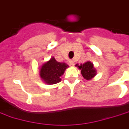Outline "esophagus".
<instances>
[{"label": "esophagus", "mask_w": 129, "mask_h": 129, "mask_svg": "<svg viewBox=\"0 0 129 129\" xmlns=\"http://www.w3.org/2000/svg\"><path fill=\"white\" fill-rule=\"evenodd\" d=\"M70 65H72V66H73V65H74V61L72 60H72H70Z\"/></svg>", "instance_id": "esophagus-1"}]
</instances>
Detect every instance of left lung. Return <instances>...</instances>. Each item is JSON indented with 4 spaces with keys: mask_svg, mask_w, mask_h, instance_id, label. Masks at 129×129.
<instances>
[{
    "mask_svg": "<svg viewBox=\"0 0 129 129\" xmlns=\"http://www.w3.org/2000/svg\"><path fill=\"white\" fill-rule=\"evenodd\" d=\"M78 67L79 70H81V72L83 78L86 80L91 79L96 74V71L94 69L93 64L90 62H86L83 64L78 66Z\"/></svg>",
    "mask_w": 129,
    "mask_h": 129,
    "instance_id": "left-lung-1",
    "label": "left lung"
}]
</instances>
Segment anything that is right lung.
I'll return each mask as SVG.
<instances>
[{
    "label": "right lung",
    "instance_id": "1",
    "mask_svg": "<svg viewBox=\"0 0 129 129\" xmlns=\"http://www.w3.org/2000/svg\"><path fill=\"white\" fill-rule=\"evenodd\" d=\"M68 67L64 62H58L52 57L41 67L40 76L46 83L55 84L60 82V77Z\"/></svg>",
    "mask_w": 129,
    "mask_h": 129
}]
</instances>
